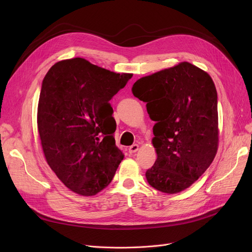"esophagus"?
I'll return each mask as SVG.
<instances>
[{
  "label": "esophagus",
  "instance_id": "esophagus-1",
  "mask_svg": "<svg viewBox=\"0 0 252 252\" xmlns=\"http://www.w3.org/2000/svg\"><path fill=\"white\" fill-rule=\"evenodd\" d=\"M138 150H139V145L138 144H134V145H131V146L128 147V152L129 153H135Z\"/></svg>",
  "mask_w": 252,
  "mask_h": 252
}]
</instances>
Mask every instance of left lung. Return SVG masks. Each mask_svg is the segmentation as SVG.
<instances>
[{"label": "left lung", "instance_id": "1", "mask_svg": "<svg viewBox=\"0 0 252 252\" xmlns=\"http://www.w3.org/2000/svg\"><path fill=\"white\" fill-rule=\"evenodd\" d=\"M131 92L146 102L157 153L147 169L151 187L175 194L190 187L213 162L219 145L218 93L204 70L189 62L141 77Z\"/></svg>", "mask_w": 252, "mask_h": 252}]
</instances>
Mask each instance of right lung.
<instances>
[{"instance_id":"right-lung-1","label":"right lung","mask_w":252,"mask_h":252,"mask_svg":"<svg viewBox=\"0 0 252 252\" xmlns=\"http://www.w3.org/2000/svg\"><path fill=\"white\" fill-rule=\"evenodd\" d=\"M131 76L73 58L55 63L43 79L37 106L43 151L58 179L76 194L93 196L107 187L124 159L109 101Z\"/></svg>"}]
</instances>
